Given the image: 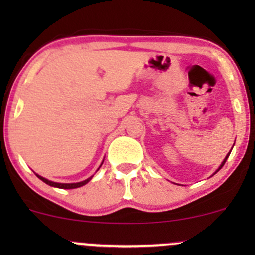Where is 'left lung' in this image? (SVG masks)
Returning a JSON list of instances; mask_svg holds the SVG:
<instances>
[{"instance_id":"1","label":"left lung","mask_w":255,"mask_h":255,"mask_svg":"<svg viewBox=\"0 0 255 255\" xmlns=\"http://www.w3.org/2000/svg\"><path fill=\"white\" fill-rule=\"evenodd\" d=\"M234 145H235V142H234ZM233 147H234V146H233ZM231 150H233V148H231ZM230 152H231V151H230ZM230 152H229V153H228V154H227V156H225V158H224V160H223V162H222V164H221V165H219V168L217 169V170H216V172H218L219 170H221V169H222V166H223V165L225 164V162H227V159H228V157H229ZM216 172H215V174H216Z\"/></svg>"}]
</instances>
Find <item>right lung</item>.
<instances>
[{"instance_id":"add662e5","label":"right lung","mask_w":255,"mask_h":255,"mask_svg":"<svg viewBox=\"0 0 255 255\" xmlns=\"http://www.w3.org/2000/svg\"><path fill=\"white\" fill-rule=\"evenodd\" d=\"M102 164H103V162H102ZM102 164H101V166H102ZM101 166H99V168H101ZM37 177L40 178V180H42L44 183L49 184V186H51V187H56V188H61V189H73V188H79V187H83L84 184H86L87 182H90L91 178L93 177V175L91 177L87 178V180L81 181V182H77V183H58V182H54V181H50V180H48V178L40 176V175H37Z\"/></svg>"}]
</instances>
